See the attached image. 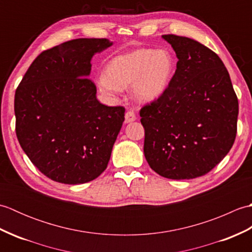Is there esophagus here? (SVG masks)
Segmentation results:
<instances>
[{"instance_id":"esophagus-1","label":"esophagus","mask_w":252,"mask_h":252,"mask_svg":"<svg viewBox=\"0 0 252 252\" xmlns=\"http://www.w3.org/2000/svg\"><path fill=\"white\" fill-rule=\"evenodd\" d=\"M135 120H136V116H135L134 112L131 111V110L126 112V116H125V122L126 123H130V122H133Z\"/></svg>"}]
</instances>
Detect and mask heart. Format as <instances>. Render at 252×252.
Instances as JSON below:
<instances>
[{
    "mask_svg": "<svg viewBox=\"0 0 252 252\" xmlns=\"http://www.w3.org/2000/svg\"><path fill=\"white\" fill-rule=\"evenodd\" d=\"M175 72V61L167 50L140 49L120 55L97 79L100 92L114 96L133 85L135 99L149 103L164 94Z\"/></svg>",
    "mask_w": 252,
    "mask_h": 252,
    "instance_id": "1",
    "label": "heart"
}]
</instances>
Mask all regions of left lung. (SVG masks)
Returning <instances> with one entry per match:
<instances>
[{
  "label": "left lung",
  "mask_w": 252,
  "mask_h": 252,
  "mask_svg": "<svg viewBox=\"0 0 252 252\" xmlns=\"http://www.w3.org/2000/svg\"><path fill=\"white\" fill-rule=\"evenodd\" d=\"M162 37L179 61L168 90L140 111L144 155L163 178L195 179L211 171L232 148L238 99L215 52L186 36Z\"/></svg>",
  "instance_id": "1"
}]
</instances>
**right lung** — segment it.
Returning a JSON list of instances; mask_svg holds the SVG:
<instances>
[{"label": "right lung", "instance_id": "obj_1", "mask_svg": "<svg viewBox=\"0 0 252 252\" xmlns=\"http://www.w3.org/2000/svg\"><path fill=\"white\" fill-rule=\"evenodd\" d=\"M107 39L67 41L37 56L15 93L16 135L47 178L83 184L104 172L125 121V107L96 98L91 60Z\"/></svg>", "mask_w": 252, "mask_h": 252}]
</instances>
